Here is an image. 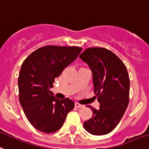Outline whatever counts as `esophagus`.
<instances>
[{"mask_svg": "<svg viewBox=\"0 0 149 149\" xmlns=\"http://www.w3.org/2000/svg\"><path fill=\"white\" fill-rule=\"evenodd\" d=\"M75 106H76L77 108H83V105H81V104L78 103V102H76V103H75Z\"/></svg>", "mask_w": 149, "mask_h": 149, "instance_id": "esophagus-1", "label": "esophagus"}]
</instances>
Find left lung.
Masks as SVG:
<instances>
[{"mask_svg":"<svg viewBox=\"0 0 149 149\" xmlns=\"http://www.w3.org/2000/svg\"><path fill=\"white\" fill-rule=\"evenodd\" d=\"M79 58L86 63L93 72L94 92L100 109L88 107L93 117L83 127L94 135L109 133L117 126L129 102V77L125 64L112 51L92 47L85 49Z\"/></svg>","mask_w":149,"mask_h":149,"instance_id":"8db88e82","label":"left lung"}]
</instances>
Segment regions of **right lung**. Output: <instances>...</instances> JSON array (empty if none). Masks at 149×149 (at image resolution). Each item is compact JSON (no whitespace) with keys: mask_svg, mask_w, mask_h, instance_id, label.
I'll use <instances>...</instances> for the list:
<instances>
[{"mask_svg":"<svg viewBox=\"0 0 149 149\" xmlns=\"http://www.w3.org/2000/svg\"><path fill=\"white\" fill-rule=\"evenodd\" d=\"M81 51L78 47L46 46L23 63L18 78L19 100L28 121L40 132L49 134L59 130L74 108L69 98L58 100L51 95L50 88Z\"/></svg>","mask_w":149,"mask_h":149,"instance_id":"right-lung-1","label":"right lung"}]
</instances>
